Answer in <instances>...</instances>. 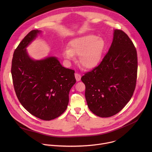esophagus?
Instances as JSON below:
<instances>
[{
	"label": "esophagus",
	"mask_w": 152,
	"mask_h": 152,
	"mask_svg": "<svg viewBox=\"0 0 152 152\" xmlns=\"http://www.w3.org/2000/svg\"><path fill=\"white\" fill-rule=\"evenodd\" d=\"M75 78H76L77 81H79L80 80V79H81V75H79L78 73H75Z\"/></svg>",
	"instance_id": "1"
}]
</instances>
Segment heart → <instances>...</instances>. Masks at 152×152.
Here are the masks:
<instances>
[{
    "instance_id": "b5f03b06",
    "label": "heart",
    "mask_w": 152,
    "mask_h": 152,
    "mask_svg": "<svg viewBox=\"0 0 152 152\" xmlns=\"http://www.w3.org/2000/svg\"><path fill=\"white\" fill-rule=\"evenodd\" d=\"M106 48L104 38L94 34H86L71 40L69 48L64 50L63 55L69 61L72 60L75 55L79 56L82 67L91 70L98 66Z\"/></svg>"
}]
</instances>
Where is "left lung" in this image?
<instances>
[{
    "label": "left lung",
    "instance_id": "left-lung-1",
    "mask_svg": "<svg viewBox=\"0 0 152 152\" xmlns=\"http://www.w3.org/2000/svg\"><path fill=\"white\" fill-rule=\"evenodd\" d=\"M113 35L111 46L100 64L81 77L88 108L100 117L119 113L131 100L136 86V49L123 31L115 29Z\"/></svg>",
    "mask_w": 152,
    "mask_h": 152
}]
</instances>
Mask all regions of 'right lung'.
Segmentation results:
<instances>
[{
    "label": "right lung",
    "instance_id": "right-lung-1",
    "mask_svg": "<svg viewBox=\"0 0 152 152\" xmlns=\"http://www.w3.org/2000/svg\"><path fill=\"white\" fill-rule=\"evenodd\" d=\"M41 32L31 31L15 50L11 74L17 97L34 116L51 120L66 111L69 92L76 83L75 71L62 67L55 56L32 59L26 48Z\"/></svg>",
    "mask_w": 152,
    "mask_h": 152
}]
</instances>
